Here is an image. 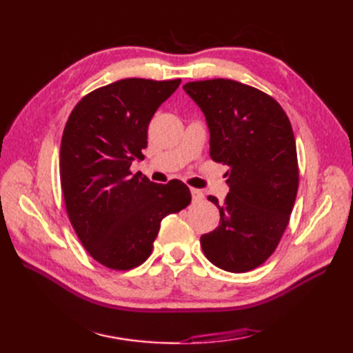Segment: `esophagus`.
<instances>
[{
  "label": "esophagus",
  "mask_w": 353,
  "mask_h": 353,
  "mask_svg": "<svg viewBox=\"0 0 353 353\" xmlns=\"http://www.w3.org/2000/svg\"><path fill=\"white\" fill-rule=\"evenodd\" d=\"M191 194H192V201L194 203H199V201L203 200V192H201L200 190H196V188H191Z\"/></svg>",
  "instance_id": "obj_1"
}]
</instances>
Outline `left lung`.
Segmentation results:
<instances>
[{"mask_svg":"<svg viewBox=\"0 0 353 353\" xmlns=\"http://www.w3.org/2000/svg\"><path fill=\"white\" fill-rule=\"evenodd\" d=\"M185 92L206 117L209 154L226 163L230 191L220 224L201 235L205 256L221 270L245 273L272 256L290 223L299 188L292 127L282 106L259 89L229 79L190 81Z\"/></svg>","mask_w":353,"mask_h":353,"instance_id":"1","label":"left lung"}]
</instances>
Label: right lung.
Here are the masks:
<instances>
[{
  "label": "right lung",
  "mask_w": 353,
  "mask_h": 353,
  "mask_svg": "<svg viewBox=\"0 0 353 353\" xmlns=\"http://www.w3.org/2000/svg\"><path fill=\"white\" fill-rule=\"evenodd\" d=\"M181 81H114L85 95L66 121L61 144L66 212L86 252L110 270L145 262L161 221L191 203L183 182L159 185L130 171L133 161L144 159L154 112Z\"/></svg>",
  "instance_id": "obj_1"
}]
</instances>
